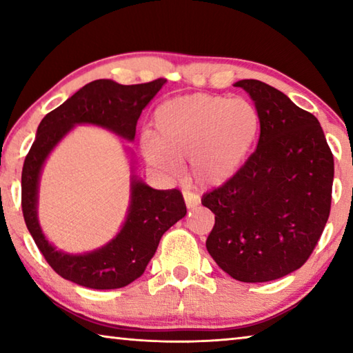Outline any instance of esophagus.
Wrapping results in <instances>:
<instances>
[{"instance_id":"obj_1","label":"esophagus","mask_w":353,"mask_h":353,"mask_svg":"<svg viewBox=\"0 0 353 353\" xmlns=\"http://www.w3.org/2000/svg\"><path fill=\"white\" fill-rule=\"evenodd\" d=\"M183 199L188 208H194L201 202L199 196L196 193H191V191H183Z\"/></svg>"}]
</instances>
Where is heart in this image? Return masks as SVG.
Returning a JSON list of instances; mask_svg holds the SVG:
<instances>
[{
    "label": "heart",
    "mask_w": 353,
    "mask_h": 353,
    "mask_svg": "<svg viewBox=\"0 0 353 353\" xmlns=\"http://www.w3.org/2000/svg\"><path fill=\"white\" fill-rule=\"evenodd\" d=\"M152 124L154 135L141 139L149 163L174 174L177 160L190 159L194 181L202 187H218L248 162L260 139L263 119L246 98L193 93L160 104Z\"/></svg>",
    "instance_id": "obj_1"
}]
</instances>
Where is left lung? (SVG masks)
<instances>
[{"label": "left lung", "mask_w": 353, "mask_h": 353, "mask_svg": "<svg viewBox=\"0 0 353 353\" xmlns=\"http://www.w3.org/2000/svg\"><path fill=\"white\" fill-rule=\"evenodd\" d=\"M261 113L256 149L236 174L202 196L214 213L207 250L246 283L270 282L305 263L332 205L333 154L313 113L255 79L235 83Z\"/></svg>", "instance_id": "1"}]
</instances>
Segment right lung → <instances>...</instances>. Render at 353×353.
<instances>
[{"instance_id":"1","label":"right lung","mask_w":353,"mask_h":353,"mask_svg":"<svg viewBox=\"0 0 353 353\" xmlns=\"http://www.w3.org/2000/svg\"><path fill=\"white\" fill-rule=\"evenodd\" d=\"M165 82L163 77L135 85H121L109 79L93 81L48 113L39 124L23 163L21 210L29 234L48 265L70 282L92 290H115L132 283L145 272L162 235L187 214L183 196L177 188L154 190L134 177L126 223L109 244L94 252H59L41 234L37 219L41 166L71 128L81 123L97 124L132 141L141 110Z\"/></svg>"}]
</instances>
